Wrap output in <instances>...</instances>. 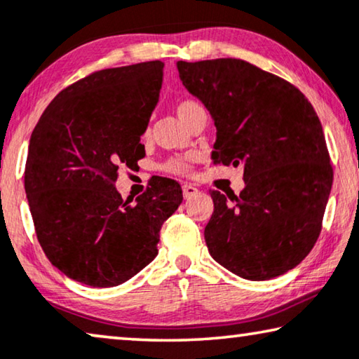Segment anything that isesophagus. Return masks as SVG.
Returning <instances> with one entry per match:
<instances>
[{"label": "esophagus", "mask_w": 359, "mask_h": 359, "mask_svg": "<svg viewBox=\"0 0 359 359\" xmlns=\"http://www.w3.org/2000/svg\"><path fill=\"white\" fill-rule=\"evenodd\" d=\"M197 192H199V189H197L194 184H189V183L183 184V196H184V199H189V197L196 196Z\"/></svg>", "instance_id": "obj_1"}]
</instances>
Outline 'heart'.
I'll return each instance as SVG.
<instances>
[{
    "instance_id": "b5f03b06",
    "label": "heart",
    "mask_w": 359,
    "mask_h": 359,
    "mask_svg": "<svg viewBox=\"0 0 359 359\" xmlns=\"http://www.w3.org/2000/svg\"><path fill=\"white\" fill-rule=\"evenodd\" d=\"M201 110H204V108H202L199 103L194 100H181L178 105H176V115L180 116V119L184 124L188 123L189 119ZM191 160H192L191 155H188V157L171 158L170 162H167V165H165V170L170 171V173H175V175H188L191 170V165H189Z\"/></svg>"
}]
</instances>
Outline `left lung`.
<instances>
[{
	"mask_svg": "<svg viewBox=\"0 0 359 359\" xmlns=\"http://www.w3.org/2000/svg\"><path fill=\"white\" fill-rule=\"evenodd\" d=\"M176 66L214 119V163L244 168L240 196L210 191V256L246 280L283 275L318 241L334 180L313 105L290 82L243 60Z\"/></svg>",
	"mask_w": 359,
	"mask_h": 359,
	"instance_id": "obj_1",
	"label": "left lung"
}]
</instances>
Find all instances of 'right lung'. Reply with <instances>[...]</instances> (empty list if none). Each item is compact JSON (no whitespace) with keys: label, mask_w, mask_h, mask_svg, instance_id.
Returning <instances> with one entry per match:
<instances>
[{"label":"right lung","mask_w":359,"mask_h":359,"mask_svg":"<svg viewBox=\"0 0 359 359\" xmlns=\"http://www.w3.org/2000/svg\"><path fill=\"white\" fill-rule=\"evenodd\" d=\"M162 81V61L93 72L51 100L30 136L24 186L39 243L76 282L116 287L141 272L183 202L170 178L150 181L134 205L115 188L118 170L145 155Z\"/></svg>","instance_id":"add662e5"}]
</instances>
